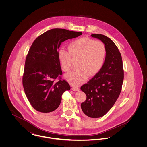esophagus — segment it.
<instances>
[{
  "label": "esophagus",
  "mask_w": 147,
  "mask_h": 147,
  "mask_svg": "<svg viewBox=\"0 0 147 147\" xmlns=\"http://www.w3.org/2000/svg\"><path fill=\"white\" fill-rule=\"evenodd\" d=\"M72 90H73V91H79V89L78 88H76V87H73L72 88Z\"/></svg>",
  "instance_id": "esophagus-1"
}]
</instances>
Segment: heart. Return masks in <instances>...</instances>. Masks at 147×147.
Instances as JSON below:
<instances>
[{
	"mask_svg": "<svg viewBox=\"0 0 147 147\" xmlns=\"http://www.w3.org/2000/svg\"><path fill=\"white\" fill-rule=\"evenodd\" d=\"M68 52L58 50L57 56L60 66L64 71H69L71 67V58L79 59L78 70L70 72L65 79L70 84L77 86L85 83L89 77L97 75L103 68L106 58L105 44L99 40L82 37L71 42Z\"/></svg>",
	"mask_w": 147,
	"mask_h": 147,
	"instance_id": "b5f03b06",
	"label": "heart"
}]
</instances>
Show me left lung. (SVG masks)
<instances>
[{
  "mask_svg": "<svg viewBox=\"0 0 147 147\" xmlns=\"http://www.w3.org/2000/svg\"><path fill=\"white\" fill-rule=\"evenodd\" d=\"M105 44L106 58L105 64L97 75L93 77L80 89L86 95L82 103L84 114L91 118L104 116L115 104L121 91L124 73L122 57L112 40L101 34H92Z\"/></svg>",
  "mask_w": 147,
  "mask_h": 147,
  "instance_id": "obj_1",
  "label": "left lung"
}]
</instances>
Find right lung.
I'll list each match as a JSON object with an SVG mask.
<instances>
[{
    "mask_svg": "<svg viewBox=\"0 0 147 147\" xmlns=\"http://www.w3.org/2000/svg\"><path fill=\"white\" fill-rule=\"evenodd\" d=\"M82 35L81 32L53 28L38 36L32 44L26 58L22 84L36 110L43 113L55 111L61 104L63 92L70 90L65 80L55 82L62 74L58 49L62 42Z\"/></svg>",
    "mask_w": 147,
    "mask_h": 147,
    "instance_id": "add662e5",
    "label": "right lung"
}]
</instances>
